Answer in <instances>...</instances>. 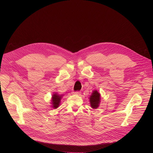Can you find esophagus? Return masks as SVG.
Wrapping results in <instances>:
<instances>
[{"instance_id": "34e87169", "label": "esophagus", "mask_w": 153, "mask_h": 153, "mask_svg": "<svg viewBox=\"0 0 153 153\" xmlns=\"http://www.w3.org/2000/svg\"><path fill=\"white\" fill-rule=\"evenodd\" d=\"M73 94H75V95H80L81 94V92L80 91H74L72 92Z\"/></svg>"}]
</instances>
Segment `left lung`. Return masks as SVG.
<instances>
[{
    "label": "left lung",
    "mask_w": 153,
    "mask_h": 153,
    "mask_svg": "<svg viewBox=\"0 0 153 153\" xmlns=\"http://www.w3.org/2000/svg\"><path fill=\"white\" fill-rule=\"evenodd\" d=\"M89 100L91 107L92 108H97L100 102V94L97 91H94Z\"/></svg>",
    "instance_id": "1"
}]
</instances>
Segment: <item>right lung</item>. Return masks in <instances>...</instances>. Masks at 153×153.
<instances>
[{"label":"right lung","mask_w":153,"mask_h":153,"mask_svg":"<svg viewBox=\"0 0 153 153\" xmlns=\"http://www.w3.org/2000/svg\"><path fill=\"white\" fill-rule=\"evenodd\" d=\"M62 98V95H59L57 94H55L52 96V107L54 108H56L59 107L61 99Z\"/></svg>","instance_id":"obj_1"}]
</instances>
